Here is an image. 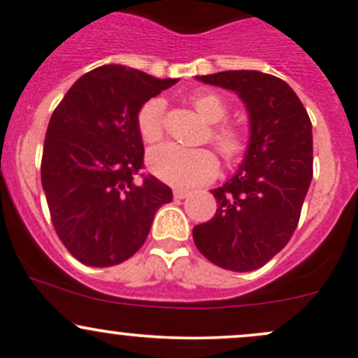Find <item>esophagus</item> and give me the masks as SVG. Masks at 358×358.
I'll use <instances>...</instances> for the list:
<instances>
[{
	"mask_svg": "<svg viewBox=\"0 0 358 358\" xmlns=\"http://www.w3.org/2000/svg\"><path fill=\"white\" fill-rule=\"evenodd\" d=\"M173 195H175V199H187L190 195V190H187V189H175V192H173Z\"/></svg>",
	"mask_w": 358,
	"mask_h": 358,
	"instance_id": "esophagus-1",
	"label": "esophagus"
}]
</instances>
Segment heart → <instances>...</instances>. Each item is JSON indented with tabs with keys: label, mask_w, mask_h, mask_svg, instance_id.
<instances>
[{
	"label": "heart",
	"mask_w": 358,
	"mask_h": 358,
	"mask_svg": "<svg viewBox=\"0 0 358 358\" xmlns=\"http://www.w3.org/2000/svg\"><path fill=\"white\" fill-rule=\"evenodd\" d=\"M195 110L210 123V142L216 145L224 159L233 161L247 149L243 131L228 123H217L228 115V103L216 92L195 94L192 97ZM137 130L145 144H154L164 134V101L150 97L137 111ZM149 169L163 182L176 187H194L209 182L220 169L216 154L209 149H189L178 144L157 145L148 156Z\"/></svg>",
	"instance_id": "b5f03b06"
}]
</instances>
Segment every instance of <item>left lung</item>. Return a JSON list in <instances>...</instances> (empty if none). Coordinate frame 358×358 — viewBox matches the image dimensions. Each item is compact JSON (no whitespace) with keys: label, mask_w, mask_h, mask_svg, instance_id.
<instances>
[{"label":"left lung","mask_w":358,"mask_h":358,"mask_svg":"<svg viewBox=\"0 0 358 358\" xmlns=\"http://www.w3.org/2000/svg\"><path fill=\"white\" fill-rule=\"evenodd\" d=\"M197 80L242 97L250 142L236 175L210 190L216 214L192 235L213 264L247 273L285 248L299 224L312 180V123L299 96L274 75L229 70Z\"/></svg>","instance_id":"8db88e82"}]
</instances>
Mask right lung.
Instances as JSON below:
<instances>
[{"label":"right lung","instance_id":"right-lung-1","mask_svg":"<svg viewBox=\"0 0 358 358\" xmlns=\"http://www.w3.org/2000/svg\"><path fill=\"white\" fill-rule=\"evenodd\" d=\"M176 84L122 65L82 75L52 111L41 180L52 227L82 264L110 268L144 245L154 214L171 202L168 185L144 168L137 111Z\"/></svg>","mask_w":358,"mask_h":358}]
</instances>
